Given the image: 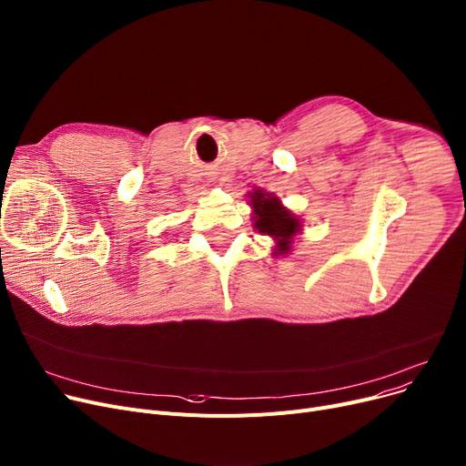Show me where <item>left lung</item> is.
<instances>
[{
    "label": "left lung",
    "mask_w": 466,
    "mask_h": 466,
    "mask_svg": "<svg viewBox=\"0 0 466 466\" xmlns=\"http://www.w3.org/2000/svg\"><path fill=\"white\" fill-rule=\"evenodd\" d=\"M250 201L256 212V229L279 238L277 248L280 254H286L289 250L291 235L300 228L297 218H293V214L286 210L277 198H265L259 191H256Z\"/></svg>",
    "instance_id": "obj_1"
}]
</instances>
